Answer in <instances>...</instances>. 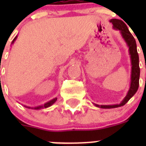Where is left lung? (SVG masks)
<instances>
[{"label": "left lung", "instance_id": "left-lung-1", "mask_svg": "<svg viewBox=\"0 0 146 146\" xmlns=\"http://www.w3.org/2000/svg\"><path fill=\"white\" fill-rule=\"evenodd\" d=\"M110 23H113V28L117 30H119L121 31V35L124 38L126 42L129 46V54L131 55V86H130L129 91L128 94L123 99L122 102L119 104H115V105H97L96 107L101 108H115L118 107L123 106L127 102L135 95L139 87V79H140V66H139V55L137 50V44L134 36L131 35L126 25L122 20L113 19L110 20Z\"/></svg>", "mask_w": 146, "mask_h": 146}]
</instances>
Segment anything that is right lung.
<instances>
[{"mask_svg":"<svg viewBox=\"0 0 146 146\" xmlns=\"http://www.w3.org/2000/svg\"><path fill=\"white\" fill-rule=\"evenodd\" d=\"M16 38H17V37H15V38H14V40H13L12 43H13V42H15V40L16 39ZM56 100H57V98H55V99H52V100H51V101L48 102H47V103H45V104H44L43 106H38V107H36V108H34V109L38 110V109H41V108H48V107L51 106V105H52V104H53V103H55Z\"/></svg>","mask_w":146,"mask_h":146,"instance_id":"obj_1","label":"right lung"}]
</instances>
